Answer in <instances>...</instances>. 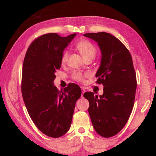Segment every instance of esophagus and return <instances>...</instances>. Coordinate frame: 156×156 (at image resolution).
I'll return each mask as SVG.
<instances>
[{"mask_svg":"<svg viewBox=\"0 0 156 156\" xmlns=\"http://www.w3.org/2000/svg\"><path fill=\"white\" fill-rule=\"evenodd\" d=\"M85 92H86L85 89L84 88H82V97H83V94H84V93Z\"/></svg>","mask_w":156,"mask_h":156,"instance_id":"esophagus-1","label":"esophagus"}]
</instances>
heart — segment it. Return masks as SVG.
Listing matches in <instances>:
<instances>
[{
    "mask_svg": "<svg viewBox=\"0 0 156 156\" xmlns=\"http://www.w3.org/2000/svg\"><path fill=\"white\" fill-rule=\"evenodd\" d=\"M76 48L85 59L88 58L93 59L95 57L96 54H97V50H96L94 45L87 40L80 41L76 45ZM68 55V51H65L63 53L61 59V62L62 64H64L67 62ZM86 76H87V74H83L81 72H76L73 74V78L76 81L84 82Z\"/></svg>",
    "mask_w": 156,
    "mask_h": 156,
    "instance_id": "b5f03b06",
    "label": "heart"
}]
</instances>
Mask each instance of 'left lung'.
<instances>
[{
  "label": "left lung",
  "instance_id": "1",
  "mask_svg": "<svg viewBox=\"0 0 156 156\" xmlns=\"http://www.w3.org/2000/svg\"><path fill=\"white\" fill-rule=\"evenodd\" d=\"M84 36L98 44L101 52L100 67L96 73L97 83L103 85L98 97L87 92L92 124L101 136L117 135L127 123L133 110L137 88L136 74L127 48L110 34L89 33Z\"/></svg>",
  "mask_w": 156,
  "mask_h": 156
}]
</instances>
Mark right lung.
Here are the masks:
<instances>
[{"instance_id":"1","label":"right lung","mask_w":156,"mask_h":156,"mask_svg":"<svg viewBox=\"0 0 156 156\" xmlns=\"http://www.w3.org/2000/svg\"><path fill=\"white\" fill-rule=\"evenodd\" d=\"M76 35H43L29 45L23 61L21 92L25 107L36 127L53 138L70 128L76 102L82 94L76 84H69L63 92L54 85L63 52Z\"/></svg>"}]
</instances>
